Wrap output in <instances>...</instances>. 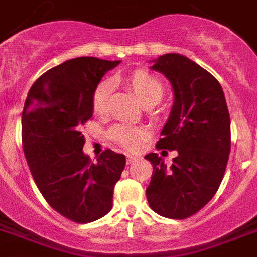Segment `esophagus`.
Masks as SVG:
<instances>
[{
    "label": "esophagus",
    "instance_id": "obj_1",
    "mask_svg": "<svg viewBox=\"0 0 257 257\" xmlns=\"http://www.w3.org/2000/svg\"><path fill=\"white\" fill-rule=\"evenodd\" d=\"M138 156H134V155H127V164H131V163L137 162Z\"/></svg>",
    "mask_w": 257,
    "mask_h": 257
}]
</instances>
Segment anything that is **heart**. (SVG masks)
<instances>
[{
  "instance_id": "obj_1",
  "label": "heart",
  "mask_w": 257,
  "mask_h": 257,
  "mask_svg": "<svg viewBox=\"0 0 257 257\" xmlns=\"http://www.w3.org/2000/svg\"><path fill=\"white\" fill-rule=\"evenodd\" d=\"M119 80L124 82V85L128 86L146 106L156 105L164 94V86L162 82L146 71H135ZM110 93L111 85L109 81H101L93 90L92 109L97 116H103L107 113ZM110 138L126 151H137L146 139V131L142 127L133 126L130 123H118L110 130Z\"/></svg>"
}]
</instances>
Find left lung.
<instances>
[{"instance_id":"8db88e82","label":"left lung","mask_w":257,"mask_h":257,"mask_svg":"<svg viewBox=\"0 0 257 257\" xmlns=\"http://www.w3.org/2000/svg\"><path fill=\"white\" fill-rule=\"evenodd\" d=\"M154 63L152 69L168 78L175 93L156 148L177 155L168 168L158 154L144 156L154 167L146 196L159 215L185 219L215 196L223 179L231 150L230 114L218 80L197 63L179 54H165Z\"/></svg>"}]
</instances>
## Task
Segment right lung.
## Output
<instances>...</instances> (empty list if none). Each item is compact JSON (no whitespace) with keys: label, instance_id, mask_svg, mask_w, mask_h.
<instances>
[{"label":"right lung","instance_id":"add662e5","mask_svg":"<svg viewBox=\"0 0 257 257\" xmlns=\"http://www.w3.org/2000/svg\"><path fill=\"white\" fill-rule=\"evenodd\" d=\"M119 63L89 56L64 61L34 82L23 107L22 146L34 181L48 205L76 223L109 213L126 165V156L111 150L95 164L82 152L93 90Z\"/></svg>","mask_w":257,"mask_h":257}]
</instances>
